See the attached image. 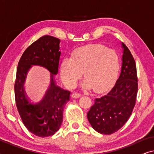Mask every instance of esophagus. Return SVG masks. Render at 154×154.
Wrapping results in <instances>:
<instances>
[{
    "label": "esophagus",
    "mask_w": 154,
    "mask_h": 154,
    "mask_svg": "<svg viewBox=\"0 0 154 154\" xmlns=\"http://www.w3.org/2000/svg\"><path fill=\"white\" fill-rule=\"evenodd\" d=\"M81 97V94L80 93H78V92H73L72 94V97L74 98V99H77V98H79Z\"/></svg>",
    "instance_id": "34e87169"
}]
</instances>
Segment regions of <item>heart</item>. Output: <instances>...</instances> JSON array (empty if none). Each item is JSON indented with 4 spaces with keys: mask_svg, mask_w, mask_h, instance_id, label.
Returning <instances> with one entry per match:
<instances>
[{
    "mask_svg": "<svg viewBox=\"0 0 154 154\" xmlns=\"http://www.w3.org/2000/svg\"><path fill=\"white\" fill-rule=\"evenodd\" d=\"M121 63L119 54L100 44H92L77 48L71 58L65 57L60 65L61 79L69 88L75 87L84 71L85 89L104 92L117 79Z\"/></svg>",
    "mask_w": 154,
    "mask_h": 154,
    "instance_id": "b5f03b06",
    "label": "heart"
}]
</instances>
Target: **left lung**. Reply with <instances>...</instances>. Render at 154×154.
Segmentation results:
<instances>
[{
	"label": "left lung",
	"instance_id": "left-lung-1",
	"mask_svg": "<svg viewBox=\"0 0 154 154\" xmlns=\"http://www.w3.org/2000/svg\"><path fill=\"white\" fill-rule=\"evenodd\" d=\"M123 49L121 73L108 93L96 98L87 113L88 121L99 133L111 134L128 121L135 105L138 84L136 64L129 49Z\"/></svg>",
	"mask_w": 154,
	"mask_h": 154
}]
</instances>
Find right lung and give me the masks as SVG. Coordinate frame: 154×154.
<instances>
[{
  "label": "right lung",
  "mask_w": 154,
  "mask_h": 154,
  "mask_svg": "<svg viewBox=\"0 0 154 154\" xmlns=\"http://www.w3.org/2000/svg\"><path fill=\"white\" fill-rule=\"evenodd\" d=\"M60 40L45 35L31 44L23 53L17 69L14 84L16 105L23 123L29 131L41 137L53 135L63 121V110L70 100L71 92L57 85L61 55ZM33 66L43 67L51 73L50 87L43 100L33 103L29 100L23 85Z\"/></svg>",
  "instance_id": "right-lung-1"
}]
</instances>
